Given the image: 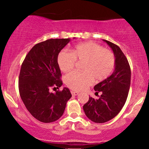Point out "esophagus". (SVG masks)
Wrapping results in <instances>:
<instances>
[{
	"label": "esophagus",
	"instance_id": "34e87169",
	"mask_svg": "<svg viewBox=\"0 0 149 149\" xmlns=\"http://www.w3.org/2000/svg\"><path fill=\"white\" fill-rule=\"evenodd\" d=\"M71 93L73 96H76V95H78V94H79L78 92H75V91H71Z\"/></svg>",
	"mask_w": 149,
	"mask_h": 149
}]
</instances>
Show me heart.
I'll list each match as a JSON object with an SVG mask.
<instances>
[{"instance_id": "heart-1", "label": "heart", "mask_w": 149, "mask_h": 149, "mask_svg": "<svg viewBox=\"0 0 149 149\" xmlns=\"http://www.w3.org/2000/svg\"><path fill=\"white\" fill-rule=\"evenodd\" d=\"M76 61H83V71H73L66 75L65 83L69 88L80 91L96 81H102L113 71L116 58L113 53L95 42L88 41L76 45L71 52L62 50L59 53L57 62L63 72H69L74 68Z\"/></svg>"}]
</instances>
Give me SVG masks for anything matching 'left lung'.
<instances>
[{
    "mask_svg": "<svg viewBox=\"0 0 149 149\" xmlns=\"http://www.w3.org/2000/svg\"><path fill=\"white\" fill-rule=\"evenodd\" d=\"M111 47L116 58L115 70L110 76L95 86L100 98L89 97L83 110L89 119L97 123H103L116 117L127 100L130 87L131 70L124 53L116 44L104 40Z\"/></svg>",
    "mask_w": 149,
    "mask_h": 149,
    "instance_id": "obj_1",
    "label": "left lung"
}]
</instances>
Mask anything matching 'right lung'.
<instances>
[{
    "instance_id": "1",
    "label": "right lung",
    "mask_w": 149,
    "mask_h": 149,
    "mask_svg": "<svg viewBox=\"0 0 149 149\" xmlns=\"http://www.w3.org/2000/svg\"><path fill=\"white\" fill-rule=\"evenodd\" d=\"M69 41V38L49 39L37 43L22 64L20 97L29 112L40 122L47 123L60 118L71 97L67 88L57 90L62 85L58 54ZM50 88L56 92L51 93Z\"/></svg>"
}]
</instances>
